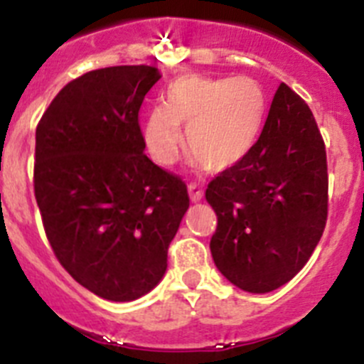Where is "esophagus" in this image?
Wrapping results in <instances>:
<instances>
[{"mask_svg":"<svg viewBox=\"0 0 364 364\" xmlns=\"http://www.w3.org/2000/svg\"><path fill=\"white\" fill-rule=\"evenodd\" d=\"M188 191H189V198H191L193 202H200L202 197H204V189H202L198 184H195V182H191V184L188 186Z\"/></svg>","mask_w":364,"mask_h":364,"instance_id":"esophagus-1","label":"esophagus"}]
</instances>
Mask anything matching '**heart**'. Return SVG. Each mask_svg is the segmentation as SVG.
Listing matches in <instances>:
<instances>
[{
    "label": "heart",
    "mask_w": 364,
    "mask_h": 364,
    "mask_svg": "<svg viewBox=\"0 0 364 364\" xmlns=\"http://www.w3.org/2000/svg\"><path fill=\"white\" fill-rule=\"evenodd\" d=\"M268 98L257 80L186 76L169 85L164 109L149 112L144 144L151 159L171 166L184 146L210 171H224L246 159L257 144Z\"/></svg>",
    "instance_id": "obj_1"
}]
</instances>
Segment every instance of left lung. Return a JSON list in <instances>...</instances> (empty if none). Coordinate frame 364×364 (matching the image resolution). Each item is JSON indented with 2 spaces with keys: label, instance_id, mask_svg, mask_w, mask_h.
I'll return each mask as SVG.
<instances>
[{
  "label": "left lung",
  "instance_id": "1",
  "mask_svg": "<svg viewBox=\"0 0 364 364\" xmlns=\"http://www.w3.org/2000/svg\"><path fill=\"white\" fill-rule=\"evenodd\" d=\"M205 200L217 215L211 255L237 288L266 294L306 264L326 226V149L310 107L286 83L253 149L211 180Z\"/></svg>",
  "mask_w": 364,
  "mask_h": 364
}]
</instances>
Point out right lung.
Wrapping results in <instances>:
<instances>
[{
	"label": "right lung",
	"mask_w": 364,
	"mask_h": 364,
	"mask_svg": "<svg viewBox=\"0 0 364 364\" xmlns=\"http://www.w3.org/2000/svg\"><path fill=\"white\" fill-rule=\"evenodd\" d=\"M156 67L118 65L67 83L36 127L34 197L54 255L107 301H134L167 268L188 186L144 153L138 112Z\"/></svg>",
	"instance_id": "1"
}]
</instances>
